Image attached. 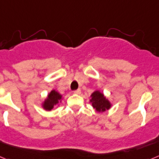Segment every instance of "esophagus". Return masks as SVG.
<instances>
[{
    "instance_id": "esophagus-1",
    "label": "esophagus",
    "mask_w": 159,
    "mask_h": 159,
    "mask_svg": "<svg viewBox=\"0 0 159 159\" xmlns=\"http://www.w3.org/2000/svg\"><path fill=\"white\" fill-rule=\"evenodd\" d=\"M73 92H74L75 94H77V95H79V94L81 93V91H80V89H77V90H75V91H74Z\"/></svg>"
}]
</instances>
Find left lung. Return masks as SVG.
Here are the masks:
<instances>
[{"label": "left lung", "mask_w": 159, "mask_h": 159, "mask_svg": "<svg viewBox=\"0 0 159 159\" xmlns=\"http://www.w3.org/2000/svg\"><path fill=\"white\" fill-rule=\"evenodd\" d=\"M91 102H92L93 107L95 108L98 111H104L111 107L109 101L106 99L103 95L100 93L99 91H96L92 93Z\"/></svg>", "instance_id": "obj_1"}]
</instances>
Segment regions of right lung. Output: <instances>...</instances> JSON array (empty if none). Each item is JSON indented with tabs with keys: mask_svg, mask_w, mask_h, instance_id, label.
<instances>
[{
	"mask_svg": "<svg viewBox=\"0 0 159 159\" xmlns=\"http://www.w3.org/2000/svg\"><path fill=\"white\" fill-rule=\"evenodd\" d=\"M61 97H62V95H60L57 92H56L54 90L52 91L48 95V99L44 101V103L43 105V108L48 111L52 110L54 107L55 105H57L59 101L61 99Z\"/></svg>",
	"mask_w": 159,
	"mask_h": 159,
	"instance_id": "obj_1",
	"label": "right lung"
}]
</instances>
